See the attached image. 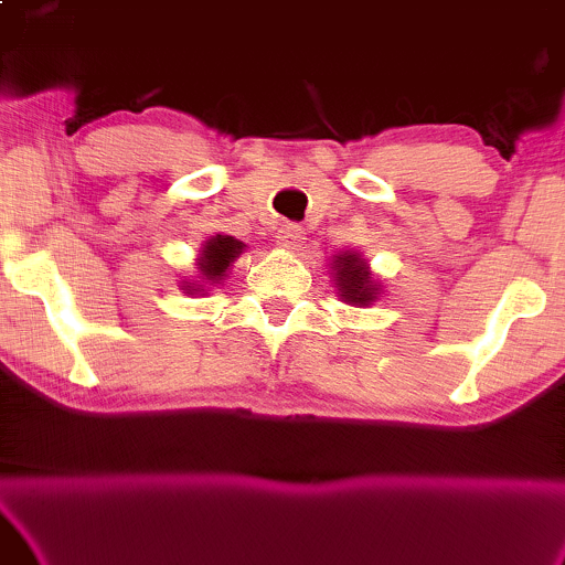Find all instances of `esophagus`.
<instances>
[{"label": "esophagus", "instance_id": "esophagus-1", "mask_svg": "<svg viewBox=\"0 0 565 565\" xmlns=\"http://www.w3.org/2000/svg\"><path fill=\"white\" fill-rule=\"evenodd\" d=\"M277 243H280L282 248H288V250H298L303 246V241H306V233H303V227L301 225H285L282 230H280V235H277Z\"/></svg>", "mask_w": 565, "mask_h": 565}]
</instances>
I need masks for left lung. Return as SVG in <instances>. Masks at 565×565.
I'll list each match as a JSON object with an SVG mask.
<instances>
[{
    "instance_id": "left-lung-1",
    "label": "left lung",
    "mask_w": 565,
    "mask_h": 565,
    "mask_svg": "<svg viewBox=\"0 0 565 565\" xmlns=\"http://www.w3.org/2000/svg\"><path fill=\"white\" fill-rule=\"evenodd\" d=\"M330 275L340 301L356 306V309H366V306L380 301L382 282L374 280L372 267L361 256V250H340V254L332 256Z\"/></svg>"
}]
</instances>
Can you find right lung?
Returning <instances> with one entry per match:
<instances>
[{
  "mask_svg": "<svg viewBox=\"0 0 565 565\" xmlns=\"http://www.w3.org/2000/svg\"><path fill=\"white\" fill-rule=\"evenodd\" d=\"M243 250H246V243L233 238V235H212V238L201 243L196 254L199 275L180 282V290H185L188 296H204L209 294V288H217V285L225 282L230 267Z\"/></svg>",
  "mask_w": 565,
  "mask_h": 565,
  "instance_id": "add662e5",
  "label": "right lung"
}]
</instances>
